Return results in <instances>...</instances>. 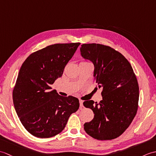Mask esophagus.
I'll use <instances>...</instances> for the list:
<instances>
[{
  "instance_id": "1",
  "label": "esophagus",
  "mask_w": 156,
  "mask_h": 156,
  "mask_svg": "<svg viewBox=\"0 0 156 156\" xmlns=\"http://www.w3.org/2000/svg\"><path fill=\"white\" fill-rule=\"evenodd\" d=\"M79 102H80V108H82V107H84V106H83V101L80 100V101H79Z\"/></svg>"
}]
</instances>
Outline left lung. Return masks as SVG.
<instances>
[{"mask_svg": "<svg viewBox=\"0 0 156 156\" xmlns=\"http://www.w3.org/2000/svg\"><path fill=\"white\" fill-rule=\"evenodd\" d=\"M80 52L93 63L94 80L102 88V97L98 103L92 100L83 102L94 114L84 129L97 140H113L123 133L137 113L140 96L137 78L127 59L109 46L85 44Z\"/></svg>", "mask_w": 156, "mask_h": 156, "instance_id": "left-lung-1", "label": "left lung"}]
</instances>
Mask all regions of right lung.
<instances>
[{"instance_id":"right-lung-1","label":"right lung","mask_w":156,"mask_h":156,"mask_svg":"<svg viewBox=\"0 0 156 156\" xmlns=\"http://www.w3.org/2000/svg\"><path fill=\"white\" fill-rule=\"evenodd\" d=\"M80 43L56 44L34 52L23 62L12 91L13 104L23 127L39 138L61 133L79 108L77 98L64 97L51 85L61 77Z\"/></svg>"}]
</instances>
